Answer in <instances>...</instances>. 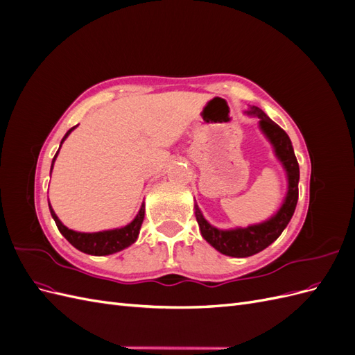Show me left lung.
<instances>
[{
    "instance_id": "1",
    "label": "left lung",
    "mask_w": 355,
    "mask_h": 355,
    "mask_svg": "<svg viewBox=\"0 0 355 355\" xmlns=\"http://www.w3.org/2000/svg\"><path fill=\"white\" fill-rule=\"evenodd\" d=\"M252 118H257L259 130L271 144L275 158L280 161L287 178V192L284 200L271 218L263 222L247 225V227H235L230 230H220L202 216L197 202H194L196 218L201 231V237L219 253L231 257H249L262 252L268 245L272 244L282 232L286 230L292 219L297 204V184H299V164L293 151L292 141L283 128L275 124L257 106H249L244 112Z\"/></svg>"
}]
</instances>
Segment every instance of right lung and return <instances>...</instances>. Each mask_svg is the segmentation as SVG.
Returning <instances> with one entry per match:
<instances>
[{
  "label": "right lung",
  "instance_id": "obj_1",
  "mask_svg": "<svg viewBox=\"0 0 355 355\" xmlns=\"http://www.w3.org/2000/svg\"><path fill=\"white\" fill-rule=\"evenodd\" d=\"M73 128H77V125L72 127L71 130H68L67 135L63 136L60 146L63 142H65V139L71 135ZM60 146L58 149L55 158H53V161H51L50 175H51L53 166H55L56 157L60 151ZM49 209L51 213V218L55 219L56 227L63 237H65L75 247V249H78L80 252L92 254V256H108V254L127 249L128 245H132L137 240L139 231H141L142 222L145 218V202H142V206H141V209H139L136 218L130 223L124 225V227H121V228L105 230V231H99V232H80V231H73V230H69L68 227H65V225H63L60 222V219L58 218L55 210H53V207L50 206V202H49Z\"/></svg>",
  "mask_w": 355,
  "mask_h": 355
}]
</instances>
